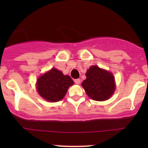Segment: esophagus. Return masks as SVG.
Segmentation results:
<instances>
[{"label":"esophagus","mask_w":148,"mask_h":148,"mask_svg":"<svg viewBox=\"0 0 148 148\" xmlns=\"http://www.w3.org/2000/svg\"><path fill=\"white\" fill-rule=\"evenodd\" d=\"M74 82H75V83L76 84H79L81 82V80L79 79V78H78V79H75V81H74Z\"/></svg>","instance_id":"obj_1"}]
</instances>
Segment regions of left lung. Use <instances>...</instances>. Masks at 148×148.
<instances>
[{
	"label": "left lung",
	"mask_w": 148,
	"mask_h": 148,
	"mask_svg": "<svg viewBox=\"0 0 148 148\" xmlns=\"http://www.w3.org/2000/svg\"><path fill=\"white\" fill-rule=\"evenodd\" d=\"M87 78L82 82V87L89 97L95 101H105L114 92V77L107 70L92 66L86 73Z\"/></svg>",
	"instance_id": "1"
}]
</instances>
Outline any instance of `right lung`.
Returning <instances> with one entry per match:
<instances>
[{
    "instance_id": "obj_1",
    "label": "right lung",
    "mask_w": 148,
    "mask_h": 148,
    "mask_svg": "<svg viewBox=\"0 0 148 148\" xmlns=\"http://www.w3.org/2000/svg\"><path fill=\"white\" fill-rule=\"evenodd\" d=\"M73 84V81L69 75L53 68L38 79L37 90L44 99L56 102L64 97L69 87Z\"/></svg>"
}]
</instances>
